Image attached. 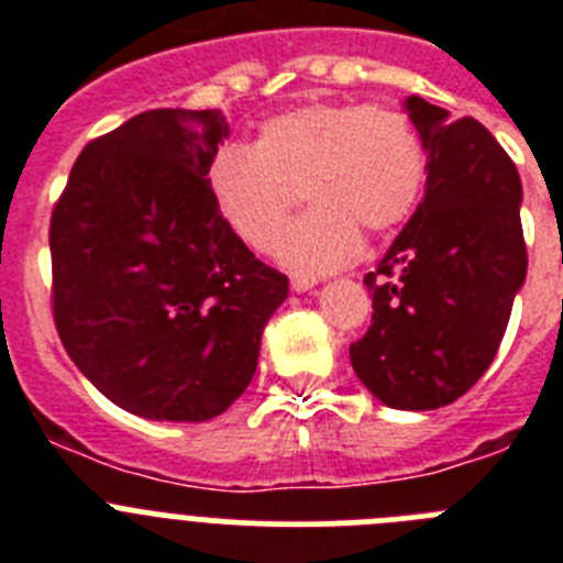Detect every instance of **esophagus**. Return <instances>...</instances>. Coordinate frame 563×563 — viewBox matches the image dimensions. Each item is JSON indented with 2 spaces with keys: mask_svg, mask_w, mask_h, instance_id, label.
Instances as JSON below:
<instances>
[{
  "mask_svg": "<svg viewBox=\"0 0 563 563\" xmlns=\"http://www.w3.org/2000/svg\"><path fill=\"white\" fill-rule=\"evenodd\" d=\"M318 285V276L316 273H305V271H296L290 273V287L296 292H305V290H312V287Z\"/></svg>",
  "mask_w": 563,
  "mask_h": 563,
  "instance_id": "esophagus-1",
  "label": "esophagus"
}]
</instances>
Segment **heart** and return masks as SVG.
Returning a JSON list of instances; mask_svg holds the SVG:
<instances>
[{"mask_svg":"<svg viewBox=\"0 0 563 563\" xmlns=\"http://www.w3.org/2000/svg\"><path fill=\"white\" fill-rule=\"evenodd\" d=\"M206 177L225 228L256 253L276 247L301 194L312 211L285 233L278 256L335 271L361 253V231L391 233L417 211L429 152L400 109L305 103L267 118L251 152L220 148Z\"/></svg>","mask_w":563,"mask_h":563,"instance_id":"1","label":"heart"}]
</instances>
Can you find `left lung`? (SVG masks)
I'll return each mask as SVG.
<instances>
[{
	"mask_svg": "<svg viewBox=\"0 0 563 563\" xmlns=\"http://www.w3.org/2000/svg\"><path fill=\"white\" fill-rule=\"evenodd\" d=\"M429 152L426 197L377 271L363 276L372 324L350 346L355 375L391 409L429 411L494 363L527 276L521 180L476 118L406 101Z\"/></svg>",
	"mask_w": 563,
	"mask_h": 563,
	"instance_id": "obj_1",
	"label": "left lung"
}]
</instances>
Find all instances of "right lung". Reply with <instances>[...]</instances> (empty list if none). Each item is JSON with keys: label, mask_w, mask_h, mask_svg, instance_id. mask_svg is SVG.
Here are the masks:
<instances>
[{"label": "right lung", "mask_w": 563, "mask_h": 563, "mask_svg": "<svg viewBox=\"0 0 563 563\" xmlns=\"http://www.w3.org/2000/svg\"><path fill=\"white\" fill-rule=\"evenodd\" d=\"M220 109H148L89 141L49 217L53 321L103 397L202 422L247 389L287 276L225 228L208 163Z\"/></svg>", "instance_id": "add662e5"}]
</instances>
